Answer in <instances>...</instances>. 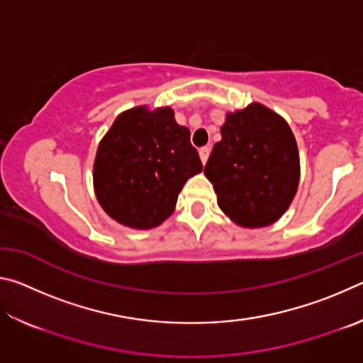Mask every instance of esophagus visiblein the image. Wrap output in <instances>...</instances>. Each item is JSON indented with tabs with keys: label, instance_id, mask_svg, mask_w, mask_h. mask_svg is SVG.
I'll return each mask as SVG.
<instances>
[{
	"label": "esophagus",
	"instance_id": "1",
	"mask_svg": "<svg viewBox=\"0 0 363 363\" xmlns=\"http://www.w3.org/2000/svg\"><path fill=\"white\" fill-rule=\"evenodd\" d=\"M208 157H210V147H201V149H200V160H201V163L205 164Z\"/></svg>",
	"mask_w": 363,
	"mask_h": 363
}]
</instances>
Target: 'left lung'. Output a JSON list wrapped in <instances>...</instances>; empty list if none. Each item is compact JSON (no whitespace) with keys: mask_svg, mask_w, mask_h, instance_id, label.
<instances>
[{"mask_svg":"<svg viewBox=\"0 0 363 363\" xmlns=\"http://www.w3.org/2000/svg\"><path fill=\"white\" fill-rule=\"evenodd\" d=\"M205 174L233 223L264 227L290 206L299 182L298 145L286 121L251 104L225 116Z\"/></svg>","mask_w":363,"mask_h":363,"instance_id":"1","label":"left lung"}]
</instances>
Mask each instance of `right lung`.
I'll use <instances>...</instances> for the list:
<instances>
[{
	"label": "right lung",
	"instance_id": "add662e5",
	"mask_svg": "<svg viewBox=\"0 0 363 363\" xmlns=\"http://www.w3.org/2000/svg\"><path fill=\"white\" fill-rule=\"evenodd\" d=\"M203 169L190 131L169 107H136L116 116L94 162L97 200L110 218L150 229L173 213L189 177Z\"/></svg>",
	"mask_w": 363,
	"mask_h": 363
}]
</instances>
